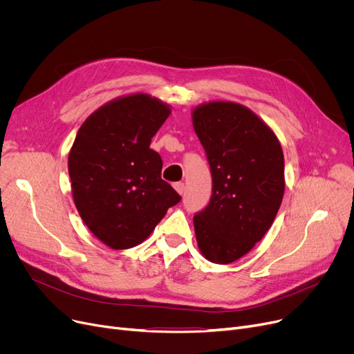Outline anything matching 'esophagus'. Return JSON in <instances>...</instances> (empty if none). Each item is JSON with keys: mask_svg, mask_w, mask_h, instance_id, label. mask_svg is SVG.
Listing matches in <instances>:
<instances>
[{"mask_svg": "<svg viewBox=\"0 0 354 354\" xmlns=\"http://www.w3.org/2000/svg\"><path fill=\"white\" fill-rule=\"evenodd\" d=\"M174 188L176 189V192L179 195H183V192H185V183L183 182H175L174 183Z\"/></svg>", "mask_w": 354, "mask_h": 354, "instance_id": "34e87169", "label": "esophagus"}]
</instances>
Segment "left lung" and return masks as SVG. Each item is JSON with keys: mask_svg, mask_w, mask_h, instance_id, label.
Wrapping results in <instances>:
<instances>
[{"mask_svg": "<svg viewBox=\"0 0 354 354\" xmlns=\"http://www.w3.org/2000/svg\"><path fill=\"white\" fill-rule=\"evenodd\" d=\"M212 176L208 205L194 215L198 247L230 264L261 241L284 195V155L272 130L244 106L212 102L192 113Z\"/></svg>", "mask_w": 354, "mask_h": 354, "instance_id": "obj_1", "label": "left lung"}]
</instances>
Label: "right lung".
Segmentation results:
<instances>
[{"instance_id":"right-lung-1","label":"right lung","mask_w":354,"mask_h":354,"mask_svg":"<svg viewBox=\"0 0 354 354\" xmlns=\"http://www.w3.org/2000/svg\"><path fill=\"white\" fill-rule=\"evenodd\" d=\"M171 109L147 95L126 96L91 113L68 155L73 199L87 228L113 250L145 241L180 195L160 178L151 140Z\"/></svg>"}]
</instances>
